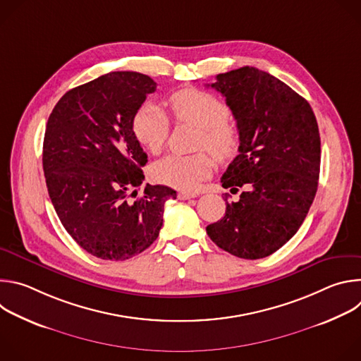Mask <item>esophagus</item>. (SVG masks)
I'll return each instance as SVG.
<instances>
[{"instance_id": "34e87169", "label": "esophagus", "mask_w": 361, "mask_h": 361, "mask_svg": "<svg viewBox=\"0 0 361 361\" xmlns=\"http://www.w3.org/2000/svg\"><path fill=\"white\" fill-rule=\"evenodd\" d=\"M194 197H197V194H194V192H184V191L178 192L180 200H190V198H194Z\"/></svg>"}]
</instances>
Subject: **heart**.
Masks as SVG:
<instances>
[{
    "label": "heart",
    "instance_id": "heart-1",
    "mask_svg": "<svg viewBox=\"0 0 361 361\" xmlns=\"http://www.w3.org/2000/svg\"><path fill=\"white\" fill-rule=\"evenodd\" d=\"M170 107L177 121L200 128L197 148H207L220 161L230 159L235 152L240 133L237 126L228 120L230 109L223 99L201 90L185 88L170 97ZM170 126L166 111L152 102H145L133 118L135 138L152 154L163 149ZM212 169L213 160L205 152L191 156L171 154L152 166L151 176L157 183L176 190L194 191L210 176Z\"/></svg>",
    "mask_w": 361,
    "mask_h": 361
}]
</instances>
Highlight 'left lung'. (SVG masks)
Instances as JSON below:
<instances>
[{
	"label": "left lung",
	"mask_w": 361,
	"mask_h": 361,
	"mask_svg": "<svg viewBox=\"0 0 361 361\" xmlns=\"http://www.w3.org/2000/svg\"><path fill=\"white\" fill-rule=\"evenodd\" d=\"M240 133L238 156L221 177L238 191L209 237L240 259H263L283 247L310 210L320 174V134L310 104L279 78L255 67L216 77Z\"/></svg>",
	"instance_id": "left-lung-1"
}]
</instances>
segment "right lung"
<instances>
[{"label": "right lung", "instance_id": "add662e5", "mask_svg": "<svg viewBox=\"0 0 361 361\" xmlns=\"http://www.w3.org/2000/svg\"><path fill=\"white\" fill-rule=\"evenodd\" d=\"M157 84L114 71L67 91L49 114L42 169L48 194L67 233L87 252L123 262L148 248L177 192L147 184V163L133 118Z\"/></svg>", "mask_w": 361, "mask_h": 361}]
</instances>
